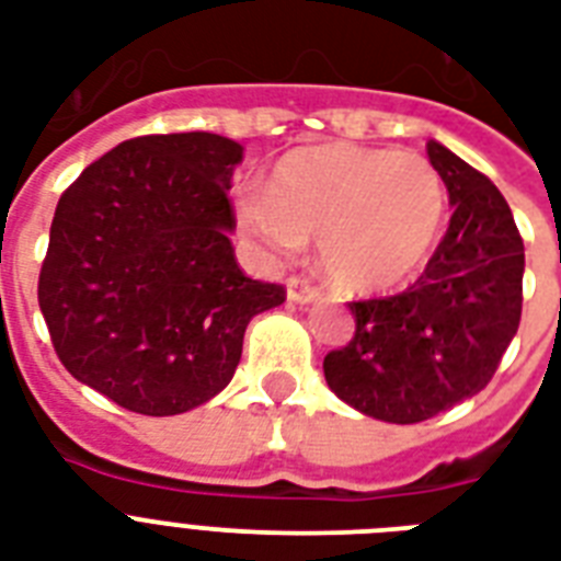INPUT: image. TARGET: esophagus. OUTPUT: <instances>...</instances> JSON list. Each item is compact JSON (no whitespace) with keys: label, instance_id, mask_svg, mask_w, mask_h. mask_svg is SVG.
Instances as JSON below:
<instances>
[{"label":"esophagus","instance_id":"esophagus-1","mask_svg":"<svg viewBox=\"0 0 561 561\" xmlns=\"http://www.w3.org/2000/svg\"><path fill=\"white\" fill-rule=\"evenodd\" d=\"M317 297H320V290H317L311 282L302 279V276H290V279H288V299H290V302L308 306V302H314Z\"/></svg>","mask_w":561,"mask_h":561}]
</instances>
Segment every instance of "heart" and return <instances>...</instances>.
I'll return each mask as SVG.
<instances>
[{
    "label": "heart",
    "mask_w": 561,
    "mask_h": 561,
    "mask_svg": "<svg viewBox=\"0 0 561 561\" xmlns=\"http://www.w3.org/2000/svg\"><path fill=\"white\" fill-rule=\"evenodd\" d=\"M445 209L443 178L425 157L325 142L285 153L267 192L241 201V224L279 255L320 241L325 276L373 297L425 271Z\"/></svg>",
    "instance_id": "1"
}]
</instances>
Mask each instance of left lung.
<instances>
[{"label": "left lung", "instance_id": "left-lung-1", "mask_svg": "<svg viewBox=\"0 0 561 561\" xmlns=\"http://www.w3.org/2000/svg\"><path fill=\"white\" fill-rule=\"evenodd\" d=\"M427 160L448 188V232L413 288L352 302L355 337L323 360L337 399L392 425L483 390L522 323L524 241L504 194L436 139Z\"/></svg>", "mask_w": 561, "mask_h": 561}]
</instances>
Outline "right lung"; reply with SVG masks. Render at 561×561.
Instances as JSON below:
<instances>
[{
	"instance_id": "obj_1",
	"label": "right lung",
	"mask_w": 561,
	"mask_h": 561,
	"mask_svg": "<svg viewBox=\"0 0 561 561\" xmlns=\"http://www.w3.org/2000/svg\"><path fill=\"white\" fill-rule=\"evenodd\" d=\"M241 160L218 134L139 136L66 188L37 299L78 381L145 416L201 408L232 381L247 323L285 302L232 253Z\"/></svg>"
}]
</instances>
